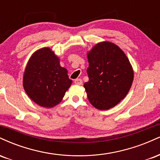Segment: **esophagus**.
Returning a JSON list of instances; mask_svg holds the SVG:
<instances>
[{
  "mask_svg": "<svg viewBox=\"0 0 160 160\" xmlns=\"http://www.w3.org/2000/svg\"><path fill=\"white\" fill-rule=\"evenodd\" d=\"M74 83L78 84V85H82V81L81 79H76V80H74Z\"/></svg>",
  "mask_w": 160,
  "mask_h": 160,
  "instance_id": "esophagus-1",
  "label": "esophagus"
}]
</instances>
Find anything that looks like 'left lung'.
Listing matches in <instances>:
<instances>
[{"label":"left lung","instance_id":"left-lung-1","mask_svg":"<svg viewBox=\"0 0 160 160\" xmlns=\"http://www.w3.org/2000/svg\"><path fill=\"white\" fill-rule=\"evenodd\" d=\"M89 81L84 83L89 102L98 110L117 105L128 94L134 72L129 60L118 46L101 42L87 53Z\"/></svg>","mask_w":160,"mask_h":160}]
</instances>
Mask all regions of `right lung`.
Here are the masks:
<instances>
[{
	"label": "right lung",
	"mask_w": 160,
	"mask_h": 160,
	"mask_svg": "<svg viewBox=\"0 0 160 160\" xmlns=\"http://www.w3.org/2000/svg\"><path fill=\"white\" fill-rule=\"evenodd\" d=\"M59 58L44 47L33 53L23 76V87L33 102L44 108H52L62 102L72 83L68 71L60 65Z\"/></svg>",
	"instance_id": "obj_1"
}]
</instances>
